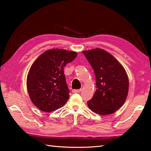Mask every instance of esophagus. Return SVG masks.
<instances>
[{"label": "esophagus", "instance_id": "esophagus-1", "mask_svg": "<svg viewBox=\"0 0 151 151\" xmlns=\"http://www.w3.org/2000/svg\"><path fill=\"white\" fill-rule=\"evenodd\" d=\"M81 91V89H79V90H73V93H79Z\"/></svg>", "mask_w": 151, "mask_h": 151}]
</instances>
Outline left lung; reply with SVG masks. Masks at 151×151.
<instances>
[{
  "mask_svg": "<svg viewBox=\"0 0 151 151\" xmlns=\"http://www.w3.org/2000/svg\"><path fill=\"white\" fill-rule=\"evenodd\" d=\"M93 67L96 89L87 102L88 108L101 115L115 112L123 105L129 93V78L123 66L113 56L97 48L83 51Z\"/></svg>",
  "mask_w": 151,
  "mask_h": 151,
  "instance_id": "1",
  "label": "left lung"
}]
</instances>
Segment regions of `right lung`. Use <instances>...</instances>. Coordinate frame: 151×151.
<instances>
[{"label":"right lung","instance_id":"right-lung-1","mask_svg":"<svg viewBox=\"0 0 151 151\" xmlns=\"http://www.w3.org/2000/svg\"><path fill=\"white\" fill-rule=\"evenodd\" d=\"M77 52L52 48L40 55L30 68L27 91L32 103L46 112L61 108L69 99L64 67L72 62Z\"/></svg>","mask_w":151,"mask_h":151}]
</instances>
